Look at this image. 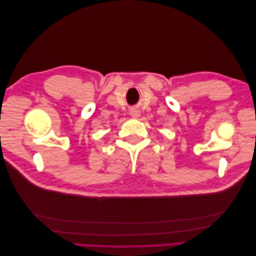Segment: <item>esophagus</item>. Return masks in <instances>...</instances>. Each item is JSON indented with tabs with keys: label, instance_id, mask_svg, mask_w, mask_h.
Wrapping results in <instances>:
<instances>
[{
	"label": "esophagus",
	"instance_id": "1",
	"mask_svg": "<svg viewBox=\"0 0 256 256\" xmlns=\"http://www.w3.org/2000/svg\"><path fill=\"white\" fill-rule=\"evenodd\" d=\"M140 114V110H138V108H133L130 110V116H131L132 118H138Z\"/></svg>",
	"mask_w": 256,
	"mask_h": 256
}]
</instances>
